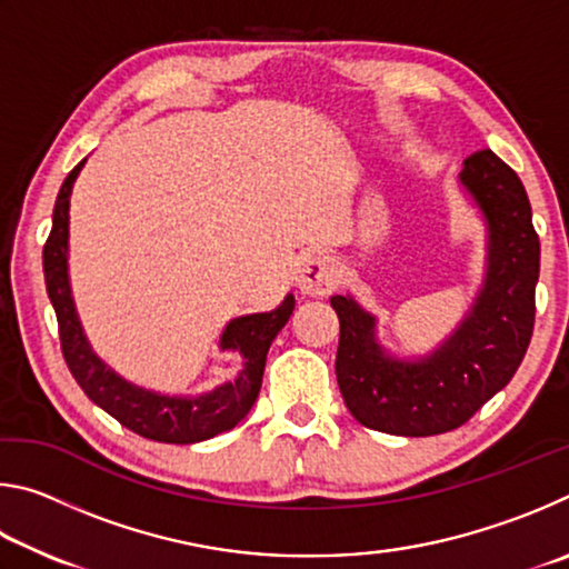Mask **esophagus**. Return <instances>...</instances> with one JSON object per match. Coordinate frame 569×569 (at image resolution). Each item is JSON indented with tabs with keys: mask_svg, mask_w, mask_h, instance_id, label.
<instances>
[{
	"mask_svg": "<svg viewBox=\"0 0 569 569\" xmlns=\"http://www.w3.org/2000/svg\"><path fill=\"white\" fill-rule=\"evenodd\" d=\"M296 283L306 296H326L336 288V268L326 256H308L298 266Z\"/></svg>",
	"mask_w": 569,
	"mask_h": 569,
	"instance_id": "obj_1",
	"label": "esophagus"
}]
</instances>
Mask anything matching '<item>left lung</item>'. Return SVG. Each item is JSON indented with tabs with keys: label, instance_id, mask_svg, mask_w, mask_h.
<instances>
[{
	"label": "left lung",
	"instance_id": "8db88e82",
	"mask_svg": "<svg viewBox=\"0 0 569 569\" xmlns=\"http://www.w3.org/2000/svg\"><path fill=\"white\" fill-rule=\"evenodd\" d=\"M461 182L489 226L485 288L457 333L423 361H393L373 341V319L333 296L341 336L336 379L353 419L397 437H435L467 423L505 389L535 329L539 236L517 172L492 150L465 160Z\"/></svg>",
	"mask_w": 569,
	"mask_h": 569
}]
</instances>
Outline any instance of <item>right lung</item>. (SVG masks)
<instances>
[{
    "label": "right lung",
    "mask_w": 569,
    "mask_h": 569,
    "mask_svg": "<svg viewBox=\"0 0 569 569\" xmlns=\"http://www.w3.org/2000/svg\"><path fill=\"white\" fill-rule=\"evenodd\" d=\"M82 166L84 160L77 162L62 182L60 196L54 200L50 238H47L42 250L47 296H50L57 313V329H60V346L67 369L72 371L80 389L100 409L108 411L110 417L118 419L122 427H128L134 435L152 441H166V445H196V441L223 435V431L233 429L256 403L263 381L266 353L271 349L276 333L291 319L296 306L293 296H288L271 313L243 316V319L228 323L220 346L243 353L246 369L240 371L236 381L223 383V387L206 393V397L170 399L122 381L118 373H112L92 353L90 343L84 341L70 296V281H67V220H70L67 210H70L72 182L80 176Z\"/></svg>",
    "instance_id": "right-lung-1"
}]
</instances>
